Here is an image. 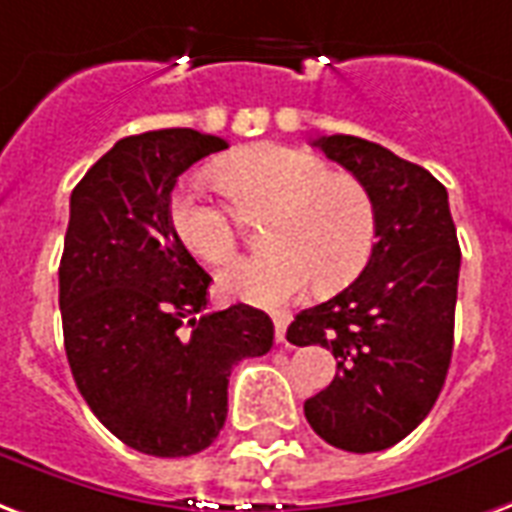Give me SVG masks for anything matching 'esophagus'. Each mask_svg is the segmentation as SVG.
Returning <instances> with one entry per match:
<instances>
[{"label":"esophagus","mask_w":512,"mask_h":512,"mask_svg":"<svg viewBox=\"0 0 512 512\" xmlns=\"http://www.w3.org/2000/svg\"><path fill=\"white\" fill-rule=\"evenodd\" d=\"M287 325H290V314L287 312H276L274 314V328H276V342H285Z\"/></svg>","instance_id":"1"}]
</instances>
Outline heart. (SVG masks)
<instances>
[{"label": "heart", "instance_id": "heart-1", "mask_svg": "<svg viewBox=\"0 0 512 512\" xmlns=\"http://www.w3.org/2000/svg\"><path fill=\"white\" fill-rule=\"evenodd\" d=\"M217 179L244 214H266L271 252L241 257L219 274V290L246 304L282 306L317 285L350 282L372 255L377 211L369 189L347 173H331L309 151L260 143L236 151ZM170 227L189 252L219 266L236 255L241 230L233 208L181 184L170 198Z\"/></svg>", "mask_w": 512, "mask_h": 512}]
</instances>
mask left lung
Here are the masks:
<instances>
[{
	"instance_id": "8db88e82",
	"label": "left lung",
	"mask_w": 512,
	"mask_h": 512,
	"mask_svg": "<svg viewBox=\"0 0 512 512\" xmlns=\"http://www.w3.org/2000/svg\"><path fill=\"white\" fill-rule=\"evenodd\" d=\"M314 146L369 189L377 241L342 293L295 314L287 339L320 344L336 358L339 374L304 404L317 437L374 453L407 437L445 385L461 249L448 189L429 170L355 135Z\"/></svg>"
}]
</instances>
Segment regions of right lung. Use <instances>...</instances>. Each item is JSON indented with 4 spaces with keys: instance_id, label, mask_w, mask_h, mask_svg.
Wrapping results in <instances>:
<instances>
[{
    "instance_id": "obj_1",
    "label": "right lung",
    "mask_w": 512,
    "mask_h": 512,
    "mask_svg": "<svg viewBox=\"0 0 512 512\" xmlns=\"http://www.w3.org/2000/svg\"><path fill=\"white\" fill-rule=\"evenodd\" d=\"M227 149L198 130L121 138L70 195L59 263L64 350L113 437L146 456L206 450L227 418V377L274 347L255 306L206 312L211 276L170 227L184 170Z\"/></svg>"
}]
</instances>
